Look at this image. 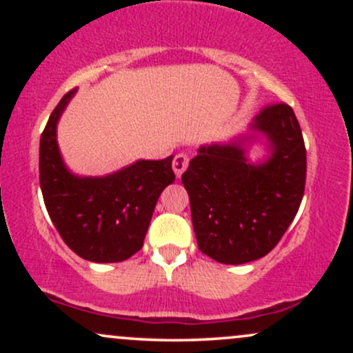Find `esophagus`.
Masks as SVG:
<instances>
[{
  "label": "esophagus",
  "mask_w": 353,
  "mask_h": 353,
  "mask_svg": "<svg viewBox=\"0 0 353 353\" xmlns=\"http://www.w3.org/2000/svg\"><path fill=\"white\" fill-rule=\"evenodd\" d=\"M188 164H189V157L185 156V154H177V156L174 157L172 169H174V172H176L177 177H181L182 172L188 169Z\"/></svg>",
  "instance_id": "obj_1"
}]
</instances>
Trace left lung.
I'll return each mask as SVG.
<instances>
[{
  "label": "left lung",
  "instance_id": "8db88e82",
  "mask_svg": "<svg viewBox=\"0 0 353 353\" xmlns=\"http://www.w3.org/2000/svg\"><path fill=\"white\" fill-rule=\"evenodd\" d=\"M255 142L268 156L252 163ZM305 172L301 125L287 104L262 109L245 134L201 145L182 174L201 252L232 265L269 254L301 208Z\"/></svg>",
  "mask_w": 353,
  "mask_h": 353
}]
</instances>
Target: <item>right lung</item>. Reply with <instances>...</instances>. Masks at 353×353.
<instances>
[{"mask_svg":"<svg viewBox=\"0 0 353 353\" xmlns=\"http://www.w3.org/2000/svg\"><path fill=\"white\" fill-rule=\"evenodd\" d=\"M71 89L51 112L39 141V184L52 224L72 252L86 261L123 262L144 244L161 192L172 184V157L139 159L106 176H78L64 164L58 123Z\"/></svg>","mask_w":353,"mask_h":353,"instance_id":"1","label":"right lung"}]
</instances>
